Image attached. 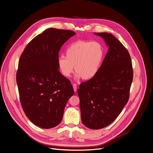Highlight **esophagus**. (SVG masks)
Returning <instances> with one entry per match:
<instances>
[{
    "label": "esophagus",
    "mask_w": 153,
    "mask_h": 153,
    "mask_svg": "<svg viewBox=\"0 0 153 153\" xmlns=\"http://www.w3.org/2000/svg\"><path fill=\"white\" fill-rule=\"evenodd\" d=\"M73 89H74V92H76V91H77V85L76 83H73Z\"/></svg>",
    "instance_id": "esophagus-1"
}]
</instances>
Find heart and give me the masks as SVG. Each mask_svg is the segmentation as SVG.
<instances>
[{
  "mask_svg": "<svg viewBox=\"0 0 153 153\" xmlns=\"http://www.w3.org/2000/svg\"><path fill=\"white\" fill-rule=\"evenodd\" d=\"M103 58V48L100 43L78 40L68 46L65 57L58 58V65L65 77L71 76L74 67L77 78L90 80L98 73Z\"/></svg>",
  "mask_w": 153,
  "mask_h": 153,
  "instance_id": "heart-1",
  "label": "heart"
}]
</instances>
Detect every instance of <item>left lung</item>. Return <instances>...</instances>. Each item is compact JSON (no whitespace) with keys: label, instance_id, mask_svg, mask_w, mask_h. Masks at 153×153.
Wrapping results in <instances>:
<instances>
[{"label":"left lung","instance_id":"left-lung-1","mask_svg":"<svg viewBox=\"0 0 153 153\" xmlns=\"http://www.w3.org/2000/svg\"><path fill=\"white\" fill-rule=\"evenodd\" d=\"M109 46L97 74L82 82L77 94L83 124L91 129L110 125L128 102L133 71L130 54L112 34L95 33Z\"/></svg>","mask_w":153,"mask_h":153}]
</instances>
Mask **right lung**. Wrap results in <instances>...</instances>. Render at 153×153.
I'll list each match as a JSON object with an SVG mask.
<instances>
[{
    "mask_svg": "<svg viewBox=\"0 0 153 153\" xmlns=\"http://www.w3.org/2000/svg\"><path fill=\"white\" fill-rule=\"evenodd\" d=\"M76 33L49 28L33 38L22 53L16 74L20 100L29 120L42 128L62 121L64 108L74 92L58 65L62 45Z\"/></svg>",
    "mask_w": 153,
    "mask_h": 153,
    "instance_id": "obj_1",
    "label": "right lung"
}]
</instances>
